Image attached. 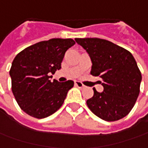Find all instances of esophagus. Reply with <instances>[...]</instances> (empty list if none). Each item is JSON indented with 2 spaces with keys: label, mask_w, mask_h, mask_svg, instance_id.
Wrapping results in <instances>:
<instances>
[{
  "label": "esophagus",
  "mask_w": 148,
  "mask_h": 148,
  "mask_svg": "<svg viewBox=\"0 0 148 148\" xmlns=\"http://www.w3.org/2000/svg\"><path fill=\"white\" fill-rule=\"evenodd\" d=\"M74 84L78 87V88H84V85L81 82H79V81H74Z\"/></svg>",
  "instance_id": "1"
}]
</instances>
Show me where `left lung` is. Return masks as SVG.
<instances>
[{"mask_svg": "<svg viewBox=\"0 0 148 148\" xmlns=\"http://www.w3.org/2000/svg\"><path fill=\"white\" fill-rule=\"evenodd\" d=\"M92 60L91 74L99 77L102 92L93 88L87 100L90 110L106 121L125 117L134 106L140 92L142 74L133 55L126 49L101 38H75Z\"/></svg>", "mask_w": 148, "mask_h": 148, "instance_id": "8db88e82", "label": "left lung"}]
</instances>
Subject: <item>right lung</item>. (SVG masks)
<instances>
[{
  "mask_svg": "<svg viewBox=\"0 0 148 148\" xmlns=\"http://www.w3.org/2000/svg\"><path fill=\"white\" fill-rule=\"evenodd\" d=\"M74 44L71 38H52L28 47L14 57L10 70L11 89L25 113L43 119L63 105L74 82H51L49 75L61 68L64 54Z\"/></svg>",
  "mask_w": 148,
  "mask_h": 148,
  "instance_id": "obj_1",
  "label": "right lung"
}]
</instances>
